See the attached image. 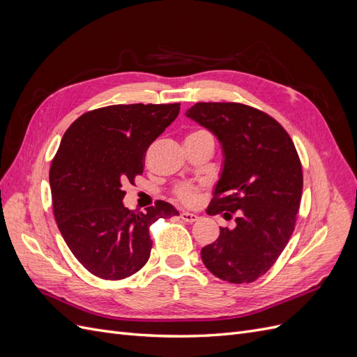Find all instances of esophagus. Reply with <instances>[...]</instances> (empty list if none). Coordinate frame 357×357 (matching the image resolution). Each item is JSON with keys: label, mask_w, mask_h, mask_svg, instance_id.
<instances>
[{"label": "esophagus", "mask_w": 357, "mask_h": 357, "mask_svg": "<svg viewBox=\"0 0 357 357\" xmlns=\"http://www.w3.org/2000/svg\"><path fill=\"white\" fill-rule=\"evenodd\" d=\"M180 218H181V220L189 222V223L198 220V215L195 213H189V211H181L180 213Z\"/></svg>", "instance_id": "obj_1"}]
</instances>
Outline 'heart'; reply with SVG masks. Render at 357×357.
Wrapping results in <instances>:
<instances>
[{"instance_id":"obj_1","label":"heart","mask_w":357,"mask_h":357,"mask_svg":"<svg viewBox=\"0 0 357 357\" xmlns=\"http://www.w3.org/2000/svg\"><path fill=\"white\" fill-rule=\"evenodd\" d=\"M204 132H205V131H195V132H192L190 135H193V134H204ZM177 195H178V198H180L181 201H185V202H193V201H195V198H197V190H195V188H193V186L185 185V186H180V188H178Z\"/></svg>"}]
</instances>
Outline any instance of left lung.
<instances>
[{
    "mask_svg": "<svg viewBox=\"0 0 357 357\" xmlns=\"http://www.w3.org/2000/svg\"><path fill=\"white\" fill-rule=\"evenodd\" d=\"M186 117L222 146V169L208 214L236 211L234 229L202 247L208 271L225 282L252 283L282 255L295 228L302 168L294 142L271 116L236 102H198Z\"/></svg>",
    "mask_w": 357,
    "mask_h": 357,
    "instance_id": "8db88e82",
    "label": "left lung"
}]
</instances>
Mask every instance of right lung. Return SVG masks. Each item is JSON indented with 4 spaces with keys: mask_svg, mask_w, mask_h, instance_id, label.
Masks as SVG:
<instances>
[{
    "mask_svg": "<svg viewBox=\"0 0 357 357\" xmlns=\"http://www.w3.org/2000/svg\"><path fill=\"white\" fill-rule=\"evenodd\" d=\"M180 104L109 105L84 113L63 134L52 160L50 189L58 228L93 275L122 280L149 261V226L178 211L165 201L147 213L123 205V185L143 172L149 146L176 121Z\"/></svg>",
    "mask_w": 357,
    "mask_h": 357,
    "instance_id": "right-lung-1",
    "label": "right lung"
}]
</instances>
